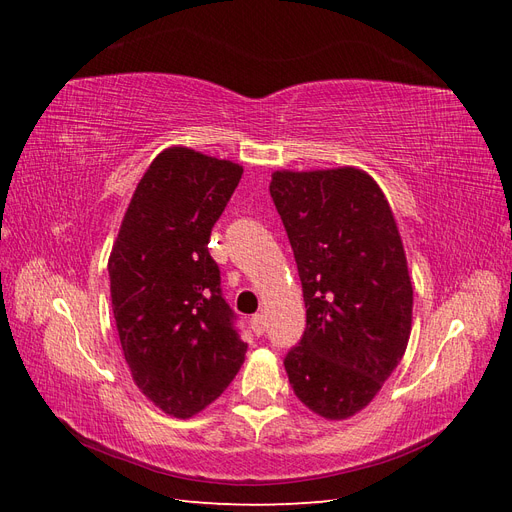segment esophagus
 Wrapping results in <instances>:
<instances>
[{"instance_id": "34e87169", "label": "esophagus", "mask_w": 512, "mask_h": 512, "mask_svg": "<svg viewBox=\"0 0 512 512\" xmlns=\"http://www.w3.org/2000/svg\"><path fill=\"white\" fill-rule=\"evenodd\" d=\"M250 327H252V331L256 335L265 333L267 331V318H265V314H254L252 320H250Z\"/></svg>"}]
</instances>
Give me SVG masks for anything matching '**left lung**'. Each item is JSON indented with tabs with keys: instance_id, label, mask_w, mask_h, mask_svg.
<instances>
[{
	"instance_id": "left-lung-1",
	"label": "left lung",
	"mask_w": 512,
	"mask_h": 512,
	"mask_svg": "<svg viewBox=\"0 0 512 512\" xmlns=\"http://www.w3.org/2000/svg\"><path fill=\"white\" fill-rule=\"evenodd\" d=\"M271 198L297 260L307 324L284 359L294 395L348 418L382 389L406 352L412 284L399 230L363 170H277Z\"/></svg>"
}]
</instances>
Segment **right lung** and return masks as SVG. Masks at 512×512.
Instances as JSON below:
<instances>
[{
    "label": "right lung",
    "instance_id": "right-lung-1",
    "mask_svg": "<svg viewBox=\"0 0 512 512\" xmlns=\"http://www.w3.org/2000/svg\"><path fill=\"white\" fill-rule=\"evenodd\" d=\"M243 168L188 147L164 149L132 196L108 260L123 356L147 399L190 418L245 361L237 314L209 254L213 224Z\"/></svg>",
    "mask_w": 512,
    "mask_h": 512
}]
</instances>
